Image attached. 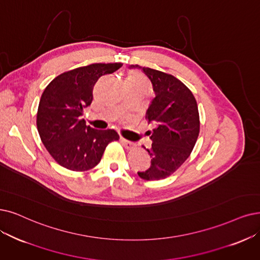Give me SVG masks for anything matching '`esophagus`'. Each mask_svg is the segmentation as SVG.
<instances>
[{
  "label": "esophagus",
  "instance_id": "1",
  "mask_svg": "<svg viewBox=\"0 0 260 260\" xmlns=\"http://www.w3.org/2000/svg\"><path fill=\"white\" fill-rule=\"evenodd\" d=\"M120 141H121V143H122L123 146L126 147L127 149H133L134 147H136V144H134V143H133V142H131V141H128V140L123 139V138H121V139H120Z\"/></svg>",
  "mask_w": 260,
  "mask_h": 260
}]
</instances>
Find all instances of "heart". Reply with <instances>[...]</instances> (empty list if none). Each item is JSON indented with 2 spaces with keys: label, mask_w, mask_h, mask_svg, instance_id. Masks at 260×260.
<instances>
[{
  "label": "heart",
  "mask_w": 260,
  "mask_h": 260,
  "mask_svg": "<svg viewBox=\"0 0 260 260\" xmlns=\"http://www.w3.org/2000/svg\"><path fill=\"white\" fill-rule=\"evenodd\" d=\"M131 79H132V80H143V81H144V79H143L142 77H140V76H132Z\"/></svg>",
  "instance_id": "obj_1"
}]
</instances>
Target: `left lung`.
<instances>
[{
	"instance_id": "1",
	"label": "left lung",
	"mask_w": 260,
	"mask_h": 260,
	"mask_svg": "<svg viewBox=\"0 0 260 260\" xmlns=\"http://www.w3.org/2000/svg\"><path fill=\"white\" fill-rule=\"evenodd\" d=\"M142 70L151 81L155 95L146 112V119L154 128L148 131L151 148L144 147L151 164L138 175L144 180H160L175 173L189 158L200 134V114L194 95L180 80L148 67Z\"/></svg>"
}]
</instances>
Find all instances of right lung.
<instances>
[{"label": "right lung", "instance_id": "obj_1", "mask_svg": "<svg viewBox=\"0 0 260 260\" xmlns=\"http://www.w3.org/2000/svg\"><path fill=\"white\" fill-rule=\"evenodd\" d=\"M121 66L99 63L79 67L60 74L45 88L37 111V129L51 157L63 168L75 172L95 168L109 143L119 140L115 130L92 129L80 116L90 106L98 79Z\"/></svg>", "mask_w": 260, "mask_h": 260}]
</instances>
